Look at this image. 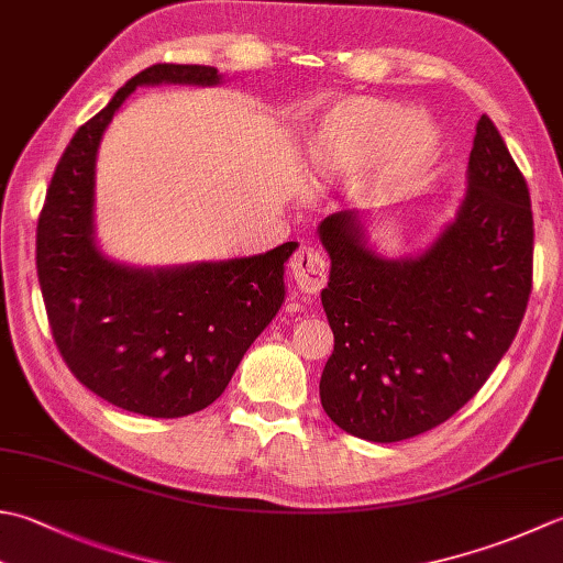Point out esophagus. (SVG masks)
Here are the masks:
<instances>
[{"label": "esophagus", "instance_id": "1", "mask_svg": "<svg viewBox=\"0 0 563 563\" xmlns=\"http://www.w3.org/2000/svg\"><path fill=\"white\" fill-rule=\"evenodd\" d=\"M290 273L297 288L305 292H319L327 283V258L312 246L297 249L290 261Z\"/></svg>", "mask_w": 563, "mask_h": 563}]
</instances>
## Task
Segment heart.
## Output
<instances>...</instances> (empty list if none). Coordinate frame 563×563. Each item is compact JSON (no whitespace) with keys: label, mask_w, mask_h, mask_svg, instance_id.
<instances>
[{"label":"heart","mask_w":563,"mask_h":563,"mask_svg":"<svg viewBox=\"0 0 563 563\" xmlns=\"http://www.w3.org/2000/svg\"><path fill=\"white\" fill-rule=\"evenodd\" d=\"M442 156V129L412 107L380 97L334 102L302 141V168L314 185L363 170V185L395 195L420 183Z\"/></svg>","instance_id":"heart-1"}]
</instances>
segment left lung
Here are the masks:
<instances>
[{
    "label": "left lung",
    "instance_id": "8db88e82",
    "mask_svg": "<svg viewBox=\"0 0 563 563\" xmlns=\"http://www.w3.org/2000/svg\"><path fill=\"white\" fill-rule=\"evenodd\" d=\"M317 234L332 261L324 412L380 444L446 422L510 349L532 290L530 190L500 131L481 117L464 200L427 249L383 256L361 212L329 214Z\"/></svg>",
    "mask_w": 563,
    "mask_h": 563
}]
</instances>
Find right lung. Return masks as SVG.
<instances>
[{
	"mask_svg": "<svg viewBox=\"0 0 563 563\" xmlns=\"http://www.w3.org/2000/svg\"><path fill=\"white\" fill-rule=\"evenodd\" d=\"M212 65L158 63L77 129L41 209L36 268L51 332L73 376L99 398L146 417H185L224 393L241 358L285 302L297 244L249 258L139 268L97 244V151L126 97L143 85L212 87Z\"/></svg>",
	"mask_w": 563,
	"mask_h": 563,
	"instance_id": "1",
	"label": "right lung"
}]
</instances>
